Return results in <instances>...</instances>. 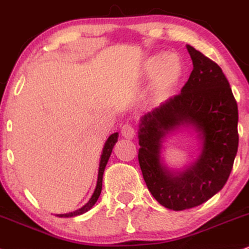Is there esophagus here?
Wrapping results in <instances>:
<instances>
[{"instance_id":"obj_1","label":"esophagus","mask_w":249,"mask_h":249,"mask_svg":"<svg viewBox=\"0 0 249 249\" xmlns=\"http://www.w3.org/2000/svg\"><path fill=\"white\" fill-rule=\"evenodd\" d=\"M121 134H122V136L125 137V139L131 140V139H134V136H135V130H134L133 125L129 124H125L122 125Z\"/></svg>"}]
</instances>
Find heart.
I'll use <instances>...</instances> for the list:
<instances>
[{"label": "heart", "mask_w": 249, "mask_h": 249, "mask_svg": "<svg viewBox=\"0 0 249 249\" xmlns=\"http://www.w3.org/2000/svg\"><path fill=\"white\" fill-rule=\"evenodd\" d=\"M142 71L145 79L153 80L155 96L163 98L179 83L183 75V64L176 54L159 52L145 59Z\"/></svg>", "instance_id": "b5f03b06"}]
</instances>
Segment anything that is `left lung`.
Returning a JSON list of instances; mask_svg holds the SVG:
<instances>
[{
    "label": "left lung",
    "instance_id": "obj_1",
    "mask_svg": "<svg viewBox=\"0 0 249 249\" xmlns=\"http://www.w3.org/2000/svg\"><path fill=\"white\" fill-rule=\"evenodd\" d=\"M192 70L178 95L140 119L139 162L149 191L174 211L192 209L218 194L229 179L239 144L238 105L214 61L186 45ZM200 140L197 159L183 169L166 164L162 143L180 127Z\"/></svg>",
    "mask_w": 249,
    "mask_h": 249
}]
</instances>
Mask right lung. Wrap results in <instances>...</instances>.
Wrapping results in <instances>:
<instances>
[{
    "mask_svg": "<svg viewBox=\"0 0 249 249\" xmlns=\"http://www.w3.org/2000/svg\"><path fill=\"white\" fill-rule=\"evenodd\" d=\"M118 137H119V133H114L107 139V141L105 142L104 148H102V153L100 156V162H99V171H98V180H96V186L94 192H93L92 197L89 198V200L87 201L86 204L83 207H80L79 210H75L73 212H69V213H64V214H55L57 217L59 218H72V217H77V215L84 214L87 211H89L94 204L98 200V198L100 197L101 190H102V176H104V171L105 168H106L108 160H109L110 154H112L114 145L115 143L118 142Z\"/></svg>",
    "mask_w": 249,
    "mask_h": 249,
    "instance_id": "1",
    "label": "right lung"
}]
</instances>
